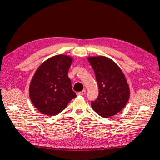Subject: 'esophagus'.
<instances>
[{
    "label": "esophagus",
    "instance_id": "1",
    "mask_svg": "<svg viewBox=\"0 0 160 160\" xmlns=\"http://www.w3.org/2000/svg\"><path fill=\"white\" fill-rule=\"evenodd\" d=\"M86 92H87V91L84 89V90H83L82 91H80V92H78L77 95H78V96H84V95L86 93Z\"/></svg>",
    "mask_w": 160,
    "mask_h": 160
}]
</instances>
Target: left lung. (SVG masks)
<instances>
[{"mask_svg": "<svg viewBox=\"0 0 160 160\" xmlns=\"http://www.w3.org/2000/svg\"><path fill=\"white\" fill-rule=\"evenodd\" d=\"M87 59L96 74L99 89L98 97L91 102V107L101 117L116 115L123 109L130 97L124 73L113 60L106 56H91Z\"/></svg>", "mask_w": 160, "mask_h": 160, "instance_id": "left-lung-1", "label": "left lung"}]
</instances>
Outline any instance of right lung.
<instances>
[{
  "mask_svg": "<svg viewBox=\"0 0 160 160\" xmlns=\"http://www.w3.org/2000/svg\"><path fill=\"white\" fill-rule=\"evenodd\" d=\"M72 62L71 56L56 55L46 60L36 71L29 93L33 106L40 113L58 115L76 97L67 74Z\"/></svg>",
  "mask_w": 160,
  "mask_h": 160,
  "instance_id": "add662e5",
  "label": "right lung"
}]
</instances>
